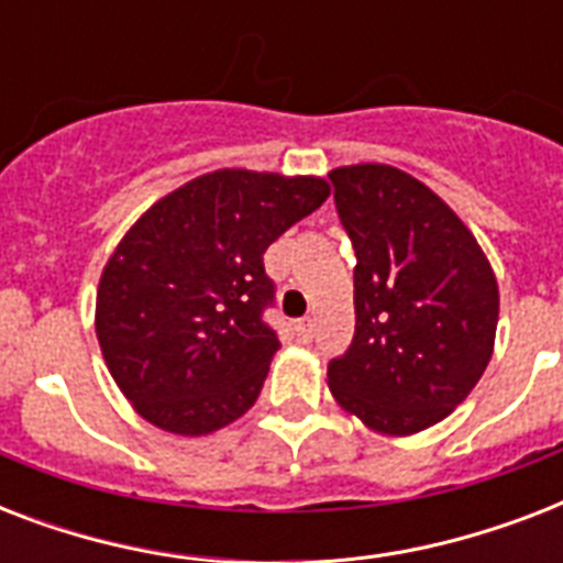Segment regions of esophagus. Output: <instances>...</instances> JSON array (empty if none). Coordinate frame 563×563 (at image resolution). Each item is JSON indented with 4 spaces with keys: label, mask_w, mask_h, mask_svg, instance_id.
<instances>
[{
    "label": "esophagus",
    "mask_w": 563,
    "mask_h": 563,
    "mask_svg": "<svg viewBox=\"0 0 563 563\" xmlns=\"http://www.w3.org/2000/svg\"><path fill=\"white\" fill-rule=\"evenodd\" d=\"M312 330H316V321H312V318H300L298 324H295V333H298L300 342H309V339H312Z\"/></svg>",
    "instance_id": "34e87169"
}]
</instances>
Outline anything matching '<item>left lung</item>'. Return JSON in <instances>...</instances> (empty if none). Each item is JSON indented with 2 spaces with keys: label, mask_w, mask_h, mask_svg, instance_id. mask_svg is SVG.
Instances as JSON below:
<instances>
[{
  "label": "left lung",
  "mask_w": 563,
  "mask_h": 563,
  "mask_svg": "<svg viewBox=\"0 0 563 563\" xmlns=\"http://www.w3.org/2000/svg\"><path fill=\"white\" fill-rule=\"evenodd\" d=\"M330 180L356 251V333L327 385L371 432L415 435L467 400L488 368L497 274L453 207L409 172L356 163Z\"/></svg>",
  "instance_id": "8db88e82"
}]
</instances>
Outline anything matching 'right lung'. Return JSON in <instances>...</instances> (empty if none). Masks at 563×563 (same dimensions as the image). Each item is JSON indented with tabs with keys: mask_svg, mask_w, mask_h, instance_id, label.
I'll return each instance as SVG.
<instances>
[{
	"mask_svg": "<svg viewBox=\"0 0 563 563\" xmlns=\"http://www.w3.org/2000/svg\"><path fill=\"white\" fill-rule=\"evenodd\" d=\"M330 198L316 175L216 169L154 201L119 239L96 291V335L140 418L201 438L260 397L277 333L263 254Z\"/></svg>",
	"mask_w": 563,
	"mask_h": 563,
	"instance_id": "right-lung-1",
	"label": "right lung"
}]
</instances>
